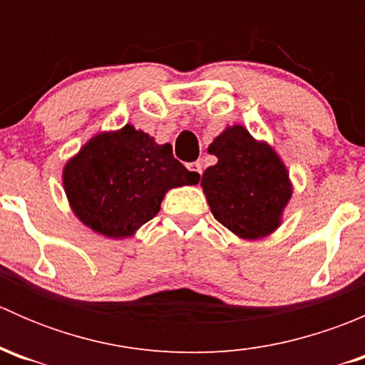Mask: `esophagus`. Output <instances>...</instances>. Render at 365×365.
Instances as JSON below:
<instances>
[{"label":"esophagus","instance_id":"1","mask_svg":"<svg viewBox=\"0 0 365 365\" xmlns=\"http://www.w3.org/2000/svg\"><path fill=\"white\" fill-rule=\"evenodd\" d=\"M187 168H189V171H192V175H196L197 178L203 175V165H201V162H190Z\"/></svg>","mask_w":365,"mask_h":365}]
</instances>
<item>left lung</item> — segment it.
I'll return each instance as SVG.
<instances>
[{"instance_id":"obj_1","label":"left lung","mask_w":365,"mask_h":365,"mask_svg":"<svg viewBox=\"0 0 365 365\" xmlns=\"http://www.w3.org/2000/svg\"><path fill=\"white\" fill-rule=\"evenodd\" d=\"M208 153L217 164L206 168L201 187L213 217L244 240L274 233L293 194L289 171L277 152L233 125L213 139Z\"/></svg>"}]
</instances>
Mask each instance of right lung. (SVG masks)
<instances>
[{
    "label": "right lung",
    "instance_id": "add662e5",
    "mask_svg": "<svg viewBox=\"0 0 365 365\" xmlns=\"http://www.w3.org/2000/svg\"><path fill=\"white\" fill-rule=\"evenodd\" d=\"M192 171L173 157L169 143L125 125L95 134L63 168L73 215L102 237L128 238L159 213L165 192L196 185Z\"/></svg>",
    "mask_w": 365,
    "mask_h": 365
}]
</instances>
